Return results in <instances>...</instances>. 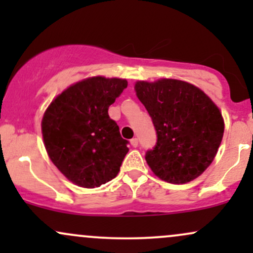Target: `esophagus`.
<instances>
[{"mask_svg":"<svg viewBox=\"0 0 253 253\" xmlns=\"http://www.w3.org/2000/svg\"><path fill=\"white\" fill-rule=\"evenodd\" d=\"M130 145H132L133 147H136V146H138V139H136V138L130 139Z\"/></svg>","mask_w":253,"mask_h":253,"instance_id":"obj_1","label":"esophagus"}]
</instances>
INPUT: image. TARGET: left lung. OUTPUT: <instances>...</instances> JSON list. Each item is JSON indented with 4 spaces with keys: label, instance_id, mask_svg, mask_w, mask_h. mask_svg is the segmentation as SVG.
<instances>
[{
    "label": "left lung",
    "instance_id": "left-lung-1",
    "mask_svg": "<svg viewBox=\"0 0 253 253\" xmlns=\"http://www.w3.org/2000/svg\"><path fill=\"white\" fill-rule=\"evenodd\" d=\"M136 96L149 112L157 132L153 150L145 156L156 176L184 184L207 169L223 135V119L201 89L184 81H138Z\"/></svg>",
    "mask_w": 253,
    "mask_h": 253
}]
</instances>
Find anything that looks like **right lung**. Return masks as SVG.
Instances as JSON below:
<instances>
[{"label":"right lung","instance_id":"1","mask_svg":"<svg viewBox=\"0 0 253 253\" xmlns=\"http://www.w3.org/2000/svg\"><path fill=\"white\" fill-rule=\"evenodd\" d=\"M127 88L121 78L90 77L52 101L42 121L47 155L69 181L96 188L115 178L128 141L109 118L108 108Z\"/></svg>","mask_w":253,"mask_h":253}]
</instances>
